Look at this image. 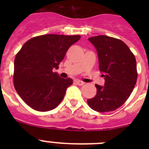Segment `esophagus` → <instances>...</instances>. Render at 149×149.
<instances>
[{"mask_svg":"<svg viewBox=\"0 0 149 149\" xmlns=\"http://www.w3.org/2000/svg\"><path fill=\"white\" fill-rule=\"evenodd\" d=\"M74 82H75L77 85H79V86H83V85L84 84V83L83 82V81H79V80H75V81H74Z\"/></svg>","mask_w":149,"mask_h":149,"instance_id":"obj_1","label":"esophagus"}]
</instances>
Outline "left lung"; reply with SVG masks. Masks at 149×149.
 <instances>
[{
  "instance_id": "obj_1",
  "label": "left lung",
  "mask_w": 149,
  "mask_h": 149,
  "mask_svg": "<svg viewBox=\"0 0 149 149\" xmlns=\"http://www.w3.org/2000/svg\"><path fill=\"white\" fill-rule=\"evenodd\" d=\"M98 56L99 69L104 77V86L95 84L97 93L87 100L89 106L100 113L113 111L123 104L136 85L135 56L125 43L107 36L89 38Z\"/></svg>"
}]
</instances>
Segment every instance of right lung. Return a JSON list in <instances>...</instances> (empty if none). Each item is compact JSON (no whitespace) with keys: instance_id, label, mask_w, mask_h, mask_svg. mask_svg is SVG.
I'll return each instance as SVG.
<instances>
[{"instance_id":"1","label":"right lung","mask_w":149,"mask_h":149,"mask_svg":"<svg viewBox=\"0 0 149 149\" xmlns=\"http://www.w3.org/2000/svg\"><path fill=\"white\" fill-rule=\"evenodd\" d=\"M81 36L46 34L28 40L15 56L14 86L24 102L33 110L45 112L58 106L72 79L59 77L54 69Z\"/></svg>"}]
</instances>
